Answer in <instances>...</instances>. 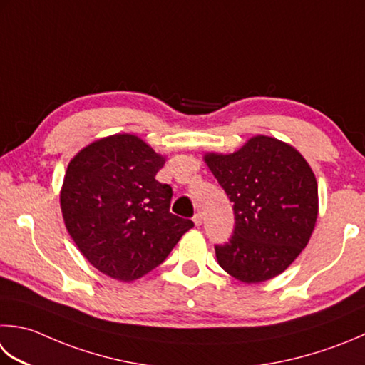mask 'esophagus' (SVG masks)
<instances>
[{"label": "esophagus", "mask_w": 365, "mask_h": 365, "mask_svg": "<svg viewBox=\"0 0 365 365\" xmlns=\"http://www.w3.org/2000/svg\"><path fill=\"white\" fill-rule=\"evenodd\" d=\"M202 220H204V218H202V213H201V212H197L196 215L192 217V221H195L196 226H201V225H202Z\"/></svg>", "instance_id": "obj_1"}]
</instances>
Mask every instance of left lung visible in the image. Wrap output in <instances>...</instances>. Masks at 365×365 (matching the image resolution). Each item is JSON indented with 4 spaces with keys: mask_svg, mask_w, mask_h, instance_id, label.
I'll list each match as a JSON object with an SVG mask.
<instances>
[{
    "mask_svg": "<svg viewBox=\"0 0 365 365\" xmlns=\"http://www.w3.org/2000/svg\"><path fill=\"white\" fill-rule=\"evenodd\" d=\"M204 161L234 202V232L215 245L220 266L244 283L280 275L317 223L318 185L309 163L269 135H255L230 155L207 153Z\"/></svg>",
    "mask_w": 365,
    "mask_h": 365,
    "instance_id": "obj_1",
    "label": "left lung"
}]
</instances>
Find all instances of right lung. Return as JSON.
<instances>
[{"label":"right lung","instance_id":"add662e5","mask_svg":"<svg viewBox=\"0 0 365 365\" xmlns=\"http://www.w3.org/2000/svg\"><path fill=\"white\" fill-rule=\"evenodd\" d=\"M164 156L133 134L91 142L68 164L60 192L66 230L99 272L133 282L158 267L195 223L169 212Z\"/></svg>","mask_w":365,"mask_h":365}]
</instances>
